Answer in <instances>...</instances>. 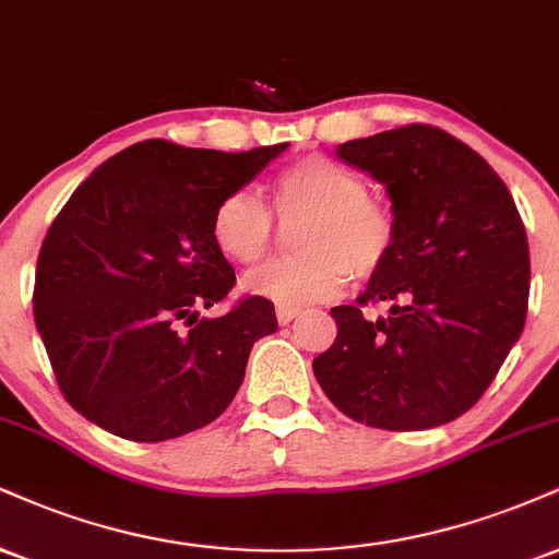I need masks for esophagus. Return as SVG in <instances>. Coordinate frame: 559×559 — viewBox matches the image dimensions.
I'll return each mask as SVG.
<instances>
[{
    "instance_id": "1",
    "label": "esophagus",
    "mask_w": 559,
    "mask_h": 559,
    "mask_svg": "<svg viewBox=\"0 0 559 559\" xmlns=\"http://www.w3.org/2000/svg\"><path fill=\"white\" fill-rule=\"evenodd\" d=\"M301 309L299 307H286V305H278L275 307V318H278L281 325H288L294 318H299Z\"/></svg>"
}]
</instances>
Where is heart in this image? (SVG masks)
<instances>
[{"mask_svg":"<svg viewBox=\"0 0 559 559\" xmlns=\"http://www.w3.org/2000/svg\"><path fill=\"white\" fill-rule=\"evenodd\" d=\"M273 207L299 226L297 258L267 262L250 275L247 288L275 305L297 307L331 299L356 275H372L393 250L390 213L369 200L359 174L325 156H307L278 174ZM213 241L228 262L252 267L273 241V215L258 194H226L213 213Z\"/></svg>","mask_w":559,"mask_h":559,"instance_id":"1","label":"heart"}]
</instances>
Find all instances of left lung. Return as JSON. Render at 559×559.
<instances>
[{
    "instance_id": "8db88e82",
    "label": "left lung",
    "mask_w": 559,
    "mask_h": 559,
    "mask_svg": "<svg viewBox=\"0 0 559 559\" xmlns=\"http://www.w3.org/2000/svg\"><path fill=\"white\" fill-rule=\"evenodd\" d=\"M335 156L385 185L395 239L356 307H333V346L312 361L335 406L367 427L414 432L466 414L521 338L526 228L506 181L429 124L348 140ZM388 300L385 319L365 304Z\"/></svg>"
}]
</instances>
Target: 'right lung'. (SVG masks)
<instances>
[{"label": "right lung", "instance_id": "add662e5", "mask_svg": "<svg viewBox=\"0 0 559 559\" xmlns=\"http://www.w3.org/2000/svg\"><path fill=\"white\" fill-rule=\"evenodd\" d=\"M286 147L145 140L72 192L38 254L33 318L59 390L87 421L160 442L226 412L254 341L278 320L262 297L200 318L237 281L213 241V213Z\"/></svg>", "mask_w": 559, "mask_h": 559}]
</instances>
